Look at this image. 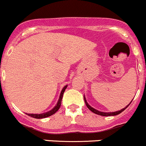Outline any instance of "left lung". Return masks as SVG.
Wrapping results in <instances>:
<instances>
[{
  "label": "left lung",
  "instance_id": "left-lung-1",
  "mask_svg": "<svg viewBox=\"0 0 146 146\" xmlns=\"http://www.w3.org/2000/svg\"><path fill=\"white\" fill-rule=\"evenodd\" d=\"M84 102H85V104H86V106H87V108H88V109H89V110H90V111H92L93 112V113H96V114L100 115V116H116V115H118V114H119V113H121V112L125 110V109H126V108L128 107V106H129V105H130V104L131 103V102H130V104H129L128 105V106H125V108H124V109H122L121 110H120V111H115V112H102V111H99L96 110V109H94L93 107H92V106H91L90 105H89V104L87 103V102H86V99H85V96H84Z\"/></svg>",
  "mask_w": 146,
  "mask_h": 146
}]
</instances>
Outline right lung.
<instances>
[{
    "label": "right lung",
    "instance_id": "right-lung-1",
    "mask_svg": "<svg viewBox=\"0 0 146 146\" xmlns=\"http://www.w3.org/2000/svg\"><path fill=\"white\" fill-rule=\"evenodd\" d=\"M67 85H66L65 86H64V88L62 89V90L61 94H60V99H59L58 102H57V105L53 108L52 110L46 112V113H40V114H34V113H27L28 116H31V117L35 118V119H43V118H46V117H48V116H52V114L55 113L57 111L59 110V109L60 108V106H61V102L62 100V97H63V94H64V92L65 91V89H67Z\"/></svg>",
    "mask_w": 146,
    "mask_h": 146
}]
</instances>
